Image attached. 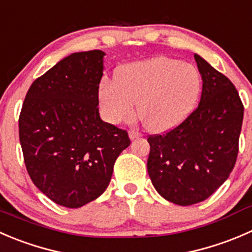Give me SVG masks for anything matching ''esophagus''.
Masks as SVG:
<instances>
[{
	"label": "esophagus",
	"instance_id": "1",
	"mask_svg": "<svg viewBox=\"0 0 252 252\" xmlns=\"http://www.w3.org/2000/svg\"><path fill=\"white\" fill-rule=\"evenodd\" d=\"M128 137H129V139H131V141H133V139L139 138V137H141V133H138L137 131H129L128 132Z\"/></svg>",
	"mask_w": 252,
	"mask_h": 252
}]
</instances>
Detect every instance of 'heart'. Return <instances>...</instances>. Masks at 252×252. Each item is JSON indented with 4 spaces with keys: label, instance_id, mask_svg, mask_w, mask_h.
I'll return each instance as SVG.
<instances>
[{
    "label": "heart",
    "instance_id": "b5f03b06",
    "mask_svg": "<svg viewBox=\"0 0 252 252\" xmlns=\"http://www.w3.org/2000/svg\"><path fill=\"white\" fill-rule=\"evenodd\" d=\"M201 92V77L190 63L165 56L125 64L115 81L99 88V104L108 123H128L138 114L153 132L180 125L192 111Z\"/></svg>",
    "mask_w": 252,
    "mask_h": 252
}]
</instances>
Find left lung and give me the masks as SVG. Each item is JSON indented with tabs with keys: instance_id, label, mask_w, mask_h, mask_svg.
<instances>
[{
	"instance_id": "left-lung-1",
	"label": "left lung",
	"mask_w": 252,
	"mask_h": 252,
	"mask_svg": "<svg viewBox=\"0 0 252 252\" xmlns=\"http://www.w3.org/2000/svg\"><path fill=\"white\" fill-rule=\"evenodd\" d=\"M195 60L203 82L198 106L174 129L148 137L152 184L179 206L202 202L229 178L244 118L234 84L200 55Z\"/></svg>"
}]
</instances>
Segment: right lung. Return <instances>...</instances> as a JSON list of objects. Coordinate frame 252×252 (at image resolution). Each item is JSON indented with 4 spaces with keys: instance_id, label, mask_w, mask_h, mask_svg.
Masks as SVG:
<instances>
[{
    "instance_id": "obj_1",
    "label": "right lung",
    "mask_w": 252,
    "mask_h": 252,
    "mask_svg": "<svg viewBox=\"0 0 252 252\" xmlns=\"http://www.w3.org/2000/svg\"><path fill=\"white\" fill-rule=\"evenodd\" d=\"M100 50L74 52L36 78L19 116V141L34 185L55 203L78 208L108 188L129 146L125 129L99 115Z\"/></svg>"
}]
</instances>
